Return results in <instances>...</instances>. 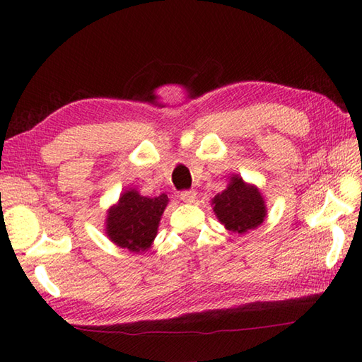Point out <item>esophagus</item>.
Listing matches in <instances>:
<instances>
[{"instance_id": "34e87169", "label": "esophagus", "mask_w": 362, "mask_h": 362, "mask_svg": "<svg viewBox=\"0 0 362 362\" xmlns=\"http://www.w3.org/2000/svg\"><path fill=\"white\" fill-rule=\"evenodd\" d=\"M196 194L197 193L194 189H185V191H182V193H180V199L183 202H194Z\"/></svg>"}]
</instances>
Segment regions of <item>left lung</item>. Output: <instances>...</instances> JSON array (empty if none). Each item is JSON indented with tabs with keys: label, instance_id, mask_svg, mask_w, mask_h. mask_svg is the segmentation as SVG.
Here are the masks:
<instances>
[{
	"label": "left lung",
	"instance_id": "obj_1",
	"mask_svg": "<svg viewBox=\"0 0 362 362\" xmlns=\"http://www.w3.org/2000/svg\"><path fill=\"white\" fill-rule=\"evenodd\" d=\"M214 213L233 233H245L258 227L266 218V206L259 191L245 185L241 177H233L227 189L213 199Z\"/></svg>",
	"mask_w": 362,
	"mask_h": 362
}]
</instances>
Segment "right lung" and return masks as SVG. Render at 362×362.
<instances>
[{"label": "right lung", "mask_w": 362, "mask_h": 362, "mask_svg": "<svg viewBox=\"0 0 362 362\" xmlns=\"http://www.w3.org/2000/svg\"><path fill=\"white\" fill-rule=\"evenodd\" d=\"M168 205V196L144 197L135 189L126 191L107 216V235L122 249L144 252L157 235L158 222Z\"/></svg>", "instance_id": "1"}]
</instances>
